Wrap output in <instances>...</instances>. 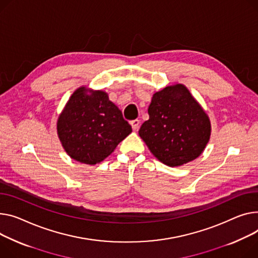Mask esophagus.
Returning a JSON list of instances; mask_svg holds the SVG:
<instances>
[{"label":"esophagus","instance_id":"esophagus-1","mask_svg":"<svg viewBox=\"0 0 258 258\" xmlns=\"http://www.w3.org/2000/svg\"><path fill=\"white\" fill-rule=\"evenodd\" d=\"M131 125L134 131H138L140 127V120H138V119L133 120V121H131Z\"/></svg>","mask_w":258,"mask_h":258}]
</instances>
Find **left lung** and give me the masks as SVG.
I'll return each instance as SVG.
<instances>
[{
    "label": "left lung",
    "instance_id": "8db88e82",
    "mask_svg": "<svg viewBox=\"0 0 258 258\" xmlns=\"http://www.w3.org/2000/svg\"><path fill=\"white\" fill-rule=\"evenodd\" d=\"M148 115L139 135L153 156L169 167L194 161L210 141V117L182 84L154 93Z\"/></svg>",
    "mask_w": 258,
    "mask_h": 258
}]
</instances>
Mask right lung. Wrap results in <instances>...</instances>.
I'll return each mask as SVG.
<instances>
[{"mask_svg":"<svg viewBox=\"0 0 258 258\" xmlns=\"http://www.w3.org/2000/svg\"><path fill=\"white\" fill-rule=\"evenodd\" d=\"M132 133L122 113L106 91L81 86L57 120L62 147L72 159L87 165L104 161Z\"/></svg>","mask_w":258,"mask_h":258,"instance_id":"add662e5","label":"right lung"}]
</instances>
